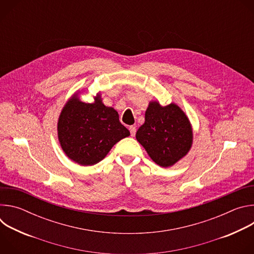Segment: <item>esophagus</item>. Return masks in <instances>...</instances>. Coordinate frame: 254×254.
Here are the masks:
<instances>
[{
    "mask_svg": "<svg viewBox=\"0 0 254 254\" xmlns=\"http://www.w3.org/2000/svg\"><path fill=\"white\" fill-rule=\"evenodd\" d=\"M128 129H129V131H130V135H131V136H134V135H135V132H136V128H135V127L130 126V127H128Z\"/></svg>",
    "mask_w": 254,
    "mask_h": 254,
    "instance_id": "esophagus-1",
    "label": "esophagus"
}]
</instances>
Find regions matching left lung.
<instances>
[{"instance_id":"obj_1","label":"left lung","mask_w":254,"mask_h":254,"mask_svg":"<svg viewBox=\"0 0 254 254\" xmlns=\"http://www.w3.org/2000/svg\"><path fill=\"white\" fill-rule=\"evenodd\" d=\"M135 137L157 165L168 168L188 154L193 130L189 119L177 104L162 106L151 101Z\"/></svg>"}]
</instances>
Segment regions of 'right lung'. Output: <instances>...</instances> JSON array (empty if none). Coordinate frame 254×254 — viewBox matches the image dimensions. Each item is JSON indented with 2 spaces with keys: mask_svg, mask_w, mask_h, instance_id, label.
I'll use <instances>...</instances> for the list:
<instances>
[{
  "mask_svg": "<svg viewBox=\"0 0 254 254\" xmlns=\"http://www.w3.org/2000/svg\"><path fill=\"white\" fill-rule=\"evenodd\" d=\"M57 126L63 152L81 166L97 164L118 141L130 134L115 108L102 103L99 93L92 103L81 101L75 93L64 105Z\"/></svg>",
  "mask_w": 254,
  "mask_h": 254,
  "instance_id": "1",
  "label": "right lung"
}]
</instances>
